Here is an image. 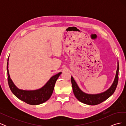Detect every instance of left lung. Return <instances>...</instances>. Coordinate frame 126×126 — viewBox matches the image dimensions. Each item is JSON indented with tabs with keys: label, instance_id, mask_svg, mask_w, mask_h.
Here are the masks:
<instances>
[{
	"label": "left lung",
	"instance_id": "1",
	"mask_svg": "<svg viewBox=\"0 0 126 126\" xmlns=\"http://www.w3.org/2000/svg\"><path fill=\"white\" fill-rule=\"evenodd\" d=\"M119 63L118 62L117 69L114 81L108 89L105 91L98 94H88L82 91L79 88L74 78L71 76V83L72 90L75 96L77 99L83 104L89 105H96L107 99L114 93L117 86L118 82V72H119Z\"/></svg>",
	"mask_w": 126,
	"mask_h": 126
}]
</instances>
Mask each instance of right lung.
<instances>
[{
  "label": "right lung",
  "mask_w": 126,
  "mask_h": 126,
  "mask_svg": "<svg viewBox=\"0 0 126 126\" xmlns=\"http://www.w3.org/2000/svg\"><path fill=\"white\" fill-rule=\"evenodd\" d=\"M8 60L7 70L8 82L11 92L20 100L31 105H37L47 101L50 98L54 89L55 83L62 72H59L51 77L47 82L41 88L34 90H25L18 88L11 79L8 70Z\"/></svg>",
  "instance_id": "1"
}]
</instances>
